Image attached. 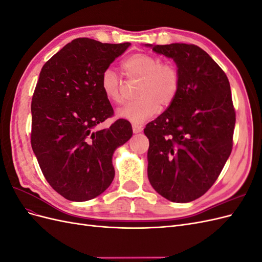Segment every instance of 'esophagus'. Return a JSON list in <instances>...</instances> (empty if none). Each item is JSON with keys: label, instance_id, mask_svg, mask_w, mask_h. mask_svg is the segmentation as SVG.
<instances>
[{"label": "esophagus", "instance_id": "1", "mask_svg": "<svg viewBox=\"0 0 262 262\" xmlns=\"http://www.w3.org/2000/svg\"><path fill=\"white\" fill-rule=\"evenodd\" d=\"M132 130L134 133H140L143 131V128H142V125L140 124H137V123H133L132 124Z\"/></svg>", "mask_w": 262, "mask_h": 262}]
</instances>
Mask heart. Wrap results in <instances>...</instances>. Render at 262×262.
Listing matches in <instances>:
<instances>
[{
	"instance_id": "1",
	"label": "heart",
	"mask_w": 262,
	"mask_h": 262,
	"mask_svg": "<svg viewBox=\"0 0 262 262\" xmlns=\"http://www.w3.org/2000/svg\"><path fill=\"white\" fill-rule=\"evenodd\" d=\"M122 75L128 81H139L136 87V100L118 110V116L134 123H141L155 116L160 105L169 107L176 99L180 87V74L171 62L148 53H134L120 64ZM100 89L105 97L113 104L124 101L123 84L112 68H107L100 75Z\"/></svg>"
}]
</instances>
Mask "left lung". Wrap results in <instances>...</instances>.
<instances>
[{"instance_id": "1", "label": "left lung", "mask_w": 262, "mask_h": 262, "mask_svg": "<svg viewBox=\"0 0 262 262\" xmlns=\"http://www.w3.org/2000/svg\"><path fill=\"white\" fill-rule=\"evenodd\" d=\"M153 50L176 62L180 87L172 104L144 129L147 176L167 200L190 202L213 186L231 155L236 121L231 86L200 47L156 45Z\"/></svg>"}]
</instances>
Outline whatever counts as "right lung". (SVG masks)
Segmentation results:
<instances>
[{"label": "right lung", "instance_id": "right-lung-1", "mask_svg": "<svg viewBox=\"0 0 262 262\" xmlns=\"http://www.w3.org/2000/svg\"><path fill=\"white\" fill-rule=\"evenodd\" d=\"M129 46L77 38L47 61L39 75L31 99V147L46 180L70 201L105 191L115 177V149L132 137L123 119L96 129L114 116L100 75Z\"/></svg>", "mask_w": 262, "mask_h": 262}]
</instances>
